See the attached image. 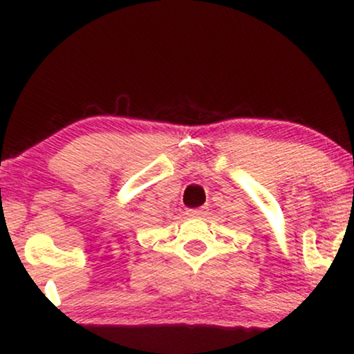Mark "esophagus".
<instances>
[{"instance_id": "esophagus-1", "label": "esophagus", "mask_w": 354, "mask_h": 354, "mask_svg": "<svg viewBox=\"0 0 354 354\" xmlns=\"http://www.w3.org/2000/svg\"><path fill=\"white\" fill-rule=\"evenodd\" d=\"M205 213H206L205 208H191L186 211V214H189V216H201V214Z\"/></svg>"}]
</instances>
